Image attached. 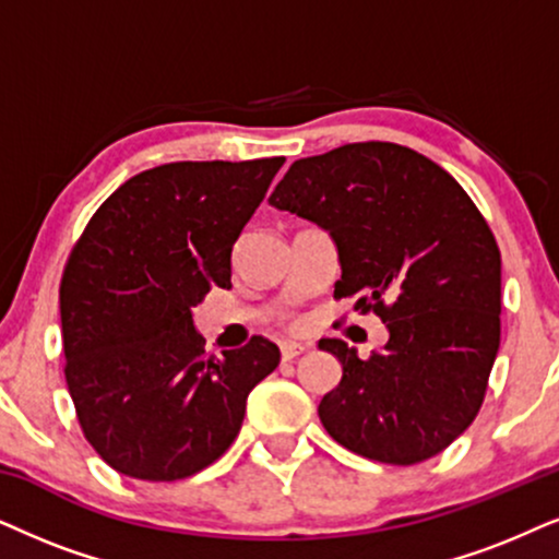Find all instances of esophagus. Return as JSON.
Segmentation results:
<instances>
[{"label": "esophagus", "mask_w": 559, "mask_h": 559, "mask_svg": "<svg viewBox=\"0 0 559 559\" xmlns=\"http://www.w3.org/2000/svg\"><path fill=\"white\" fill-rule=\"evenodd\" d=\"M307 350H309V345H304V343H284L281 345V358H284V361H294V358L304 356Z\"/></svg>", "instance_id": "34e87169"}]
</instances>
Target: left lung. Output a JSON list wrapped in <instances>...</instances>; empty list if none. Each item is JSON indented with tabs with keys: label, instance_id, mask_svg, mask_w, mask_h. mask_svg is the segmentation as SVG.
Masks as SVG:
<instances>
[{
	"label": "left lung",
	"instance_id": "obj_1",
	"mask_svg": "<svg viewBox=\"0 0 559 559\" xmlns=\"http://www.w3.org/2000/svg\"><path fill=\"white\" fill-rule=\"evenodd\" d=\"M271 206L330 231L335 299L356 296L390 341L371 358L320 341L343 379L317 407L353 454L418 464L475 420L500 348V250L485 216L443 167L390 141L296 159Z\"/></svg>",
	"mask_w": 559,
	"mask_h": 559
}]
</instances>
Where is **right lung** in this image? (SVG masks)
<instances>
[{"mask_svg":"<svg viewBox=\"0 0 559 559\" xmlns=\"http://www.w3.org/2000/svg\"><path fill=\"white\" fill-rule=\"evenodd\" d=\"M284 157L169 162L133 175L84 227L59 288L67 386L82 433L126 477L173 483L235 441L247 394L281 361L252 335L206 356L193 328Z\"/></svg>","mask_w":559,"mask_h":559,"instance_id":"right-lung-1","label":"right lung"}]
</instances>
